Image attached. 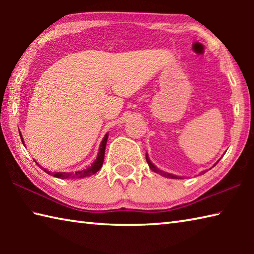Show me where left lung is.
<instances>
[{"label": "left lung", "mask_w": 254, "mask_h": 254, "mask_svg": "<svg viewBox=\"0 0 254 254\" xmlns=\"http://www.w3.org/2000/svg\"><path fill=\"white\" fill-rule=\"evenodd\" d=\"M147 158V162H148V165H149V167L150 168H151V170L152 171H154V173H158V174H160L161 176H165V177H167V178H179V177H177V176H174V175H171V174H167V173H165V171H162V170H160V169H158L157 167H154L151 162H150V160L148 159V157H145Z\"/></svg>", "instance_id": "obj_1"}]
</instances>
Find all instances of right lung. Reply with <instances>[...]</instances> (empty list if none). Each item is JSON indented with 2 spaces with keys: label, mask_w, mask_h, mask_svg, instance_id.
Wrapping results in <instances>:
<instances>
[{
  "label": "right lung",
  "mask_w": 254,
  "mask_h": 254,
  "mask_svg": "<svg viewBox=\"0 0 254 254\" xmlns=\"http://www.w3.org/2000/svg\"><path fill=\"white\" fill-rule=\"evenodd\" d=\"M20 136H21V140H22L23 142V139H22V135H21V132H20ZM107 133L106 135L104 136V139H103L102 143H101V148H100V152L97 154V158L96 160L92 163L91 167H88L87 169H84V170H80V171H76V173H53L50 174V171H47L46 169H44V171H46L47 174H49L51 176H54L56 178H60V179H67V178H84L86 176H89V175H94L96 174L98 170L101 169V167L103 166V161H104V154H105V147H106V141H107ZM38 165V163H37Z\"/></svg>",
  "instance_id": "1"
}]
</instances>
